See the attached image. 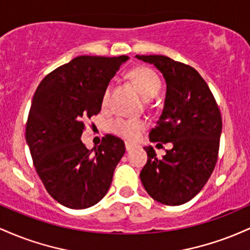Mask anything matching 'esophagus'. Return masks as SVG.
<instances>
[{
	"label": "esophagus",
	"instance_id": "1",
	"mask_svg": "<svg viewBox=\"0 0 250 250\" xmlns=\"http://www.w3.org/2000/svg\"><path fill=\"white\" fill-rule=\"evenodd\" d=\"M136 148V146L133 145V143H129V142H125V150L127 151H130L131 149Z\"/></svg>",
	"mask_w": 250,
	"mask_h": 250
}]
</instances>
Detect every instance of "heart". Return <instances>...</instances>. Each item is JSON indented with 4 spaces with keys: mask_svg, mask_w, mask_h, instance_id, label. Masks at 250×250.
<instances>
[{
    "mask_svg": "<svg viewBox=\"0 0 250 250\" xmlns=\"http://www.w3.org/2000/svg\"><path fill=\"white\" fill-rule=\"evenodd\" d=\"M131 81L135 83L140 93L146 100L156 96L161 90L162 82L157 73L148 67H137L129 73ZM111 85L104 89L102 96V107H107L110 96ZM147 129V122L134 117H117L111 122V130L127 141H136L143 131Z\"/></svg>",
    "mask_w": 250,
    "mask_h": 250,
    "instance_id": "heart-1",
    "label": "heart"
}]
</instances>
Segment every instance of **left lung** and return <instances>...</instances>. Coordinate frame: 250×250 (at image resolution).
Segmentation results:
<instances>
[{"mask_svg": "<svg viewBox=\"0 0 250 250\" xmlns=\"http://www.w3.org/2000/svg\"><path fill=\"white\" fill-rule=\"evenodd\" d=\"M136 59L154 64L167 83L165 107L149 140L173 145L162 159H157L151 146L143 148L148 160L140 177L155 201L183 205L200 193L216 165L222 131L220 109L193 67L163 55Z\"/></svg>", "mask_w": 250, "mask_h": 250, "instance_id": "8db88e82", "label": "left lung"}]
</instances>
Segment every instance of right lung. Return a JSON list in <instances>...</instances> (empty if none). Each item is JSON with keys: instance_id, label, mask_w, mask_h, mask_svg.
Here are the masks:
<instances>
[{"instance_id": "obj_1", "label": "right lung", "mask_w": 250, "mask_h": 250, "mask_svg": "<svg viewBox=\"0 0 250 250\" xmlns=\"http://www.w3.org/2000/svg\"><path fill=\"white\" fill-rule=\"evenodd\" d=\"M128 59L77 56L48 74L34 94L25 140L37 175L64 207L89 208L108 193L125 142L105 135L89 150L83 121L100 113L104 89Z\"/></svg>"}]
</instances>
